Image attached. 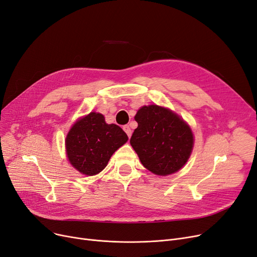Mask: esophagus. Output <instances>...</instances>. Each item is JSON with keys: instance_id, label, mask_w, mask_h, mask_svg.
Listing matches in <instances>:
<instances>
[{"instance_id": "34e87169", "label": "esophagus", "mask_w": 257, "mask_h": 257, "mask_svg": "<svg viewBox=\"0 0 257 257\" xmlns=\"http://www.w3.org/2000/svg\"><path fill=\"white\" fill-rule=\"evenodd\" d=\"M124 131L127 133L128 138H130V137H131V135H132V131H131V128H130L128 125L124 126Z\"/></svg>"}]
</instances>
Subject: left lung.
<instances>
[{
  "mask_svg": "<svg viewBox=\"0 0 257 257\" xmlns=\"http://www.w3.org/2000/svg\"><path fill=\"white\" fill-rule=\"evenodd\" d=\"M135 119L139 126L130 144L145 168L162 176L183 168L194 144L187 122L170 109L158 105L143 106Z\"/></svg>",
  "mask_w": 257,
  "mask_h": 257,
  "instance_id": "8db88e82",
  "label": "left lung"
}]
</instances>
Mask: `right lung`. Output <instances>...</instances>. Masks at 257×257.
I'll use <instances>...</instances> for the list:
<instances>
[{
  "instance_id": "add662e5",
  "label": "right lung",
  "mask_w": 257,
  "mask_h": 257,
  "mask_svg": "<svg viewBox=\"0 0 257 257\" xmlns=\"http://www.w3.org/2000/svg\"><path fill=\"white\" fill-rule=\"evenodd\" d=\"M127 141V135L119 126L107 124L101 113L90 112L75 121L67 135V158L82 174L95 175Z\"/></svg>"
}]
</instances>
